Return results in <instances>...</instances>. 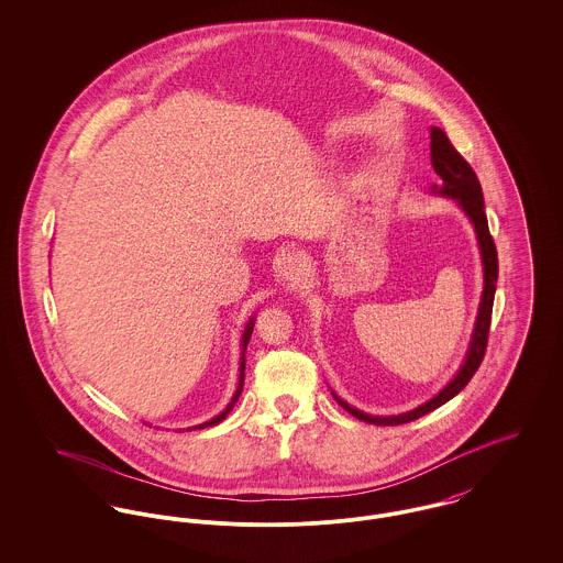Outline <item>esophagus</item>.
Here are the masks:
<instances>
[{"label":"esophagus","mask_w":563,"mask_h":563,"mask_svg":"<svg viewBox=\"0 0 563 563\" xmlns=\"http://www.w3.org/2000/svg\"><path fill=\"white\" fill-rule=\"evenodd\" d=\"M305 261L300 254H288L282 258L279 263V277L286 282V284H299L305 275Z\"/></svg>","instance_id":"esophagus-1"}]
</instances>
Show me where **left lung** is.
<instances>
[{
  "mask_svg": "<svg viewBox=\"0 0 563 563\" xmlns=\"http://www.w3.org/2000/svg\"><path fill=\"white\" fill-rule=\"evenodd\" d=\"M431 164H433V170L442 179V186H433V191L454 198L459 202V207L465 211V216L470 218V222L474 224L476 236H478V245H481V256H483L485 290H483V299H481V307H478V318H476V327H474L472 341H470V350L465 354V363L461 365L459 374L450 379L449 386H444L433 399L418 406L412 412L399 413V416H372V413L361 412V410L347 406L333 393V397L338 399V404L343 410L356 416L358 420H365L369 424H379V427L382 424L384 427L404 424V422L416 420V418L433 412L435 408L444 406L446 401H450L454 395H459L467 386L472 375L478 372V367L485 358V352H487L490 313H493L495 284H497V250H495L493 236L488 232L483 188H481V181H478L476 173L472 170V166L465 162V157L459 151L452 147L446 132L440 130V128H431Z\"/></svg>",
  "mask_w": 563,
  "mask_h": 563,
  "instance_id": "1",
  "label": "left lung"
}]
</instances>
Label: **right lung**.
Instances as JSON below:
<instances>
[{
	"label": "right lung",
	"mask_w": 563,
	"mask_h": 563,
	"mask_svg": "<svg viewBox=\"0 0 563 563\" xmlns=\"http://www.w3.org/2000/svg\"><path fill=\"white\" fill-rule=\"evenodd\" d=\"M254 318L247 322V327H245V333H243V352H241V374H239V386H236V390H234V395H232V399H230V404L225 406V410L222 413H218L216 418H211L209 422H202V424H198V427H194V429H205V427H213V424H218V422H222L225 416L230 413V410L234 408V404H236V399H239V395H241V390H243V379H245V350H247V343H250V338H252V333H254Z\"/></svg>",
	"instance_id": "add662e5"
}]
</instances>
